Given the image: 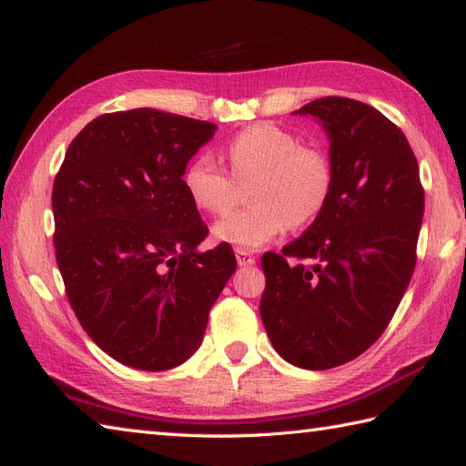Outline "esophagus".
I'll return each mask as SVG.
<instances>
[{
	"instance_id": "1",
	"label": "esophagus",
	"mask_w": 466,
	"mask_h": 466,
	"mask_svg": "<svg viewBox=\"0 0 466 466\" xmlns=\"http://www.w3.org/2000/svg\"><path fill=\"white\" fill-rule=\"evenodd\" d=\"M236 260H238L240 267H252L257 258H254V254L248 250H242V248H236Z\"/></svg>"
}]
</instances>
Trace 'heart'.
<instances>
[{
  "instance_id": "obj_1",
  "label": "heart",
  "mask_w": 466,
  "mask_h": 466,
  "mask_svg": "<svg viewBox=\"0 0 466 466\" xmlns=\"http://www.w3.org/2000/svg\"><path fill=\"white\" fill-rule=\"evenodd\" d=\"M232 177L212 155L191 159L181 181L198 209L220 216L236 204L234 181L257 177L250 189L252 208L224 216L214 224V238L242 250L260 248L293 222H311L331 194V163L315 147L300 145L277 125L260 123L232 137L226 145Z\"/></svg>"
}]
</instances>
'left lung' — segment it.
Returning a JSON list of instances; mask_svg holds the SVG:
<instances>
[{
  "mask_svg": "<svg viewBox=\"0 0 466 466\" xmlns=\"http://www.w3.org/2000/svg\"><path fill=\"white\" fill-rule=\"evenodd\" d=\"M293 115L327 133L331 194L300 238L262 257L260 317L282 360L329 370L371 348L394 317L414 272L424 189L406 135L378 108L325 96Z\"/></svg>",
  "mask_w": 466,
  "mask_h": 466,
  "instance_id": "8db88e82",
  "label": "left lung"
}]
</instances>
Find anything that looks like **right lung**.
I'll return each instance as SVG.
<instances>
[{
    "label": "right lung",
    "mask_w": 466,
    "mask_h": 466,
    "mask_svg": "<svg viewBox=\"0 0 466 466\" xmlns=\"http://www.w3.org/2000/svg\"><path fill=\"white\" fill-rule=\"evenodd\" d=\"M218 127L155 108L100 115L54 179V248L82 329L125 366L171 370L204 341L236 270L186 194L184 169Z\"/></svg>",
    "instance_id": "right-lung-1"
}]
</instances>
